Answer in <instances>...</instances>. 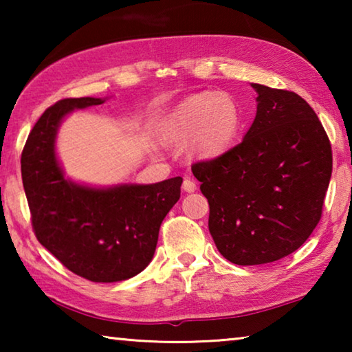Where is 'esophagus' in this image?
<instances>
[{"label": "esophagus", "mask_w": 352, "mask_h": 352, "mask_svg": "<svg viewBox=\"0 0 352 352\" xmlns=\"http://www.w3.org/2000/svg\"><path fill=\"white\" fill-rule=\"evenodd\" d=\"M182 188L184 192H194V190L197 189V184H195V182L190 180V178H184Z\"/></svg>", "instance_id": "1"}]
</instances>
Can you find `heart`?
Masks as SVG:
<instances>
[{
    "label": "heart",
    "mask_w": 352,
    "mask_h": 352,
    "mask_svg": "<svg viewBox=\"0 0 352 352\" xmlns=\"http://www.w3.org/2000/svg\"><path fill=\"white\" fill-rule=\"evenodd\" d=\"M242 126V111L233 94L201 91L183 99L163 119L162 140L166 144L186 142L189 158L217 160L234 146Z\"/></svg>",
    "instance_id": "1"
}]
</instances>
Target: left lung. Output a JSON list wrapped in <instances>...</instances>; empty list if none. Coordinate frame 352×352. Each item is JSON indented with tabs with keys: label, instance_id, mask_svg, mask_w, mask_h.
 I'll return each mask as SVG.
<instances>
[{
	"label": "left lung",
	"instance_id": "8db88e82",
	"mask_svg": "<svg viewBox=\"0 0 352 352\" xmlns=\"http://www.w3.org/2000/svg\"><path fill=\"white\" fill-rule=\"evenodd\" d=\"M256 118L241 144L192 166L210 204V233L225 259L259 265L300 248L321 219L331 142L294 91L252 83Z\"/></svg>",
	"mask_w": 352,
	"mask_h": 352
}]
</instances>
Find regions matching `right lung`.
Masks as SVG:
<instances>
[{
    "mask_svg": "<svg viewBox=\"0 0 352 352\" xmlns=\"http://www.w3.org/2000/svg\"><path fill=\"white\" fill-rule=\"evenodd\" d=\"M105 99L58 100L40 116L21 153L35 236L68 270L93 283L124 281L146 269L183 183L174 177L153 184L96 188L65 177L56 152L58 127L71 111Z\"/></svg>",
    "mask_w": 352,
    "mask_h": 352,
    "instance_id": "right-lung-1",
    "label": "right lung"
}]
</instances>
